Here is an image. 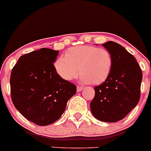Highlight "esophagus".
Returning <instances> with one entry per match:
<instances>
[{
  "label": "esophagus",
  "mask_w": 151,
  "mask_h": 151,
  "mask_svg": "<svg viewBox=\"0 0 151 151\" xmlns=\"http://www.w3.org/2000/svg\"><path fill=\"white\" fill-rule=\"evenodd\" d=\"M83 88V87L82 86H77V91H82Z\"/></svg>",
  "instance_id": "34e87169"
}]
</instances>
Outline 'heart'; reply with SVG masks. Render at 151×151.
I'll list each match as a JSON object with an SVG mask.
<instances>
[{
    "mask_svg": "<svg viewBox=\"0 0 151 151\" xmlns=\"http://www.w3.org/2000/svg\"><path fill=\"white\" fill-rule=\"evenodd\" d=\"M57 75L65 81L72 80L80 72L79 78L83 83L97 85L105 81L113 66L111 54L107 49L95 46H77L70 48L65 57L54 63Z\"/></svg>",
    "mask_w": 151,
    "mask_h": 151,
    "instance_id": "b5f03b06",
    "label": "heart"
}]
</instances>
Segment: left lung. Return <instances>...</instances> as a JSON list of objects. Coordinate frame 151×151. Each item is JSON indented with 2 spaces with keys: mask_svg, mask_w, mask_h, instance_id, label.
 I'll return each instance as SVG.
<instances>
[{
  "mask_svg": "<svg viewBox=\"0 0 151 151\" xmlns=\"http://www.w3.org/2000/svg\"><path fill=\"white\" fill-rule=\"evenodd\" d=\"M102 46L111 54L113 66L108 78L94 87L90 108L101 122H117L139 102L142 73L134 57L120 44L108 41Z\"/></svg>",
  "mask_w": 151,
  "mask_h": 151,
  "instance_id": "obj_1",
  "label": "left lung"
}]
</instances>
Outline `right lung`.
<instances>
[{
    "mask_svg": "<svg viewBox=\"0 0 151 151\" xmlns=\"http://www.w3.org/2000/svg\"><path fill=\"white\" fill-rule=\"evenodd\" d=\"M59 51L42 48L21 56L10 77L15 108L31 122L46 126L58 120L76 86L60 78L53 63Z\"/></svg>",
    "mask_w": 151,
    "mask_h": 151,
    "instance_id": "obj_1",
    "label": "right lung"
}]
</instances>
